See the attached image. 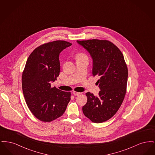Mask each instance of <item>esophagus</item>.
<instances>
[{
    "instance_id": "obj_1",
    "label": "esophagus",
    "mask_w": 155,
    "mask_h": 155,
    "mask_svg": "<svg viewBox=\"0 0 155 155\" xmlns=\"http://www.w3.org/2000/svg\"><path fill=\"white\" fill-rule=\"evenodd\" d=\"M73 94L74 95H75V96H78V95H81V92H76V91H73Z\"/></svg>"
}]
</instances>
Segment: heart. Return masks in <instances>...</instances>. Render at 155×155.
Wrapping results in <instances>:
<instances>
[{"label": "heart", "mask_w": 155, "mask_h": 155, "mask_svg": "<svg viewBox=\"0 0 155 155\" xmlns=\"http://www.w3.org/2000/svg\"><path fill=\"white\" fill-rule=\"evenodd\" d=\"M77 59H80V58H87L86 55L84 53H78L77 54Z\"/></svg>", "instance_id": "heart-1"}]
</instances>
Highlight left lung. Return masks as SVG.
<instances>
[{
  "label": "left lung",
  "mask_w": 155,
  "mask_h": 155,
  "mask_svg": "<svg viewBox=\"0 0 155 155\" xmlns=\"http://www.w3.org/2000/svg\"><path fill=\"white\" fill-rule=\"evenodd\" d=\"M89 53L93 60V76L101 91L95 96L86 93L87 102L82 107L84 115L92 122L101 123L111 118L123 102L127 91L128 68L123 53L107 40L77 41Z\"/></svg>",
  "instance_id": "obj_1"
}]
</instances>
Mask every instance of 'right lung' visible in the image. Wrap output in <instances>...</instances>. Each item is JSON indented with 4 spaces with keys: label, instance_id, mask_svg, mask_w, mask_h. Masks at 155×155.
Listing matches in <instances>:
<instances>
[{
    "label": "right lung",
    "instance_id": "add662e5",
    "mask_svg": "<svg viewBox=\"0 0 155 155\" xmlns=\"http://www.w3.org/2000/svg\"><path fill=\"white\" fill-rule=\"evenodd\" d=\"M55 41L38 46L30 54L22 74V88L26 103L38 120L50 122L61 116L71 98V92L52 88L60 72L59 56L71 45Z\"/></svg>",
    "mask_w": 155,
    "mask_h": 155
}]
</instances>
